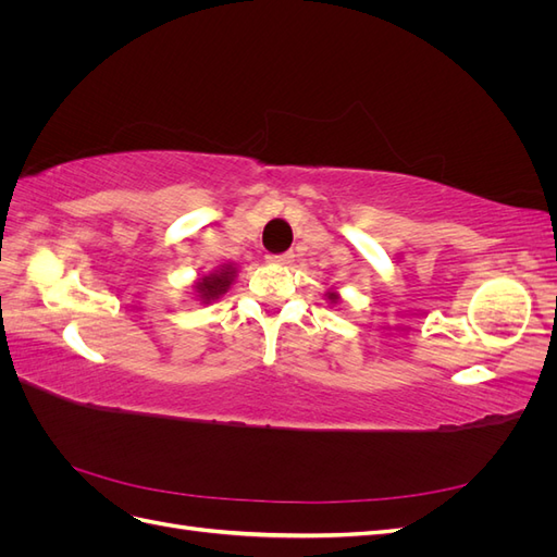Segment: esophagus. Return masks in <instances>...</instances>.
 Returning <instances> with one entry per match:
<instances>
[{
    "mask_svg": "<svg viewBox=\"0 0 557 557\" xmlns=\"http://www.w3.org/2000/svg\"><path fill=\"white\" fill-rule=\"evenodd\" d=\"M293 252H281V256H267V262L272 264H281V267H288L293 262Z\"/></svg>",
    "mask_w": 557,
    "mask_h": 557,
    "instance_id": "1",
    "label": "esophagus"
}]
</instances>
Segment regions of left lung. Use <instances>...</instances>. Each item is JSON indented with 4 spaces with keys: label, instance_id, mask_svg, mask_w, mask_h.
Listing matches in <instances>:
<instances>
[{
    "label": "left lung",
    "instance_id": "1",
    "mask_svg": "<svg viewBox=\"0 0 557 557\" xmlns=\"http://www.w3.org/2000/svg\"><path fill=\"white\" fill-rule=\"evenodd\" d=\"M327 297H330V299H332V301H336V299H339V297H336V295H334V293H330V295H327Z\"/></svg>",
    "mask_w": 557,
    "mask_h": 557
}]
</instances>
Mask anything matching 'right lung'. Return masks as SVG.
Here are the masks:
<instances>
[{"instance_id": "right-lung-1", "label": "right lung", "mask_w": 557, "mask_h": 557, "mask_svg": "<svg viewBox=\"0 0 557 557\" xmlns=\"http://www.w3.org/2000/svg\"><path fill=\"white\" fill-rule=\"evenodd\" d=\"M234 274H237V272H234L232 267H223L221 272H213L211 276L199 278L195 288H197L199 297L205 299V301L218 299V297H221L223 293H227V288H230V283H232Z\"/></svg>"}]
</instances>
